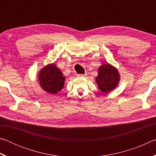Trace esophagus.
<instances>
[{
    "instance_id": "obj_1",
    "label": "esophagus",
    "mask_w": 156,
    "mask_h": 156,
    "mask_svg": "<svg viewBox=\"0 0 156 156\" xmlns=\"http://www.w3.org/2000/svg\"><path fill=\"white\" fill-rule=\"evenodd\" d=\"M78 77H85V76H87V74L85 73V74H78L77 75Z\"/></svg>"
}]
</instances>
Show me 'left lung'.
<instances>
[{"label":"left lung","instance_id":"left-lung-1","mask_svg":"<svg viewBox=\"0 0 156 156\" xmlns=\"http://www.w3.org/2000/svg\"><path fill=\"white\" fill-rule=\"evenodd\" d=\"M96 78L100 91L107 93L117 87L120 80L118 70L109 64H105L98 68V73Z\"/></svg>","mask_w":156,"mask_h":156}]
</instances>
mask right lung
<instances>
[{
	"label": "right lung",
	"mask_w": 156,
	"mask_h": 156,
	"mask_svg": "<svg viewBox=\"0 0 156 156\" xmlns=\"http://www.w3.org/2000/svg\"><path fill=\"white\" fill-rule=\"evenodd\" d=\"M38 79L41 87L44 91L55 94L62 89L65 77L56 65L50 64L41 70Z\"/></svg>",
	"instance_id": "right-lung-1"
}]
</instances>
